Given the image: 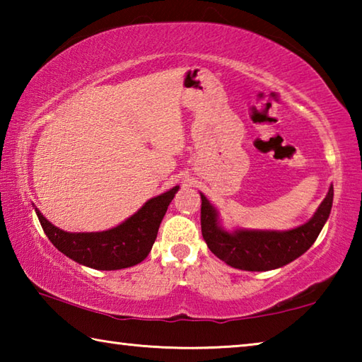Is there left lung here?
<instances>
[{
    "label": "left lung",
    "mask_w": 362,
    "mask_h": 362,
    "mask_svg": "<svg viewBox=\"0 0 362 362\" xmlns=\"http://www.w3.org/2000/svg\"><path fill=\"white\" fill-rule=\"evenodd\" d=\"M201 194V231L203 238L220 260L244 272H268L287 265L305 254L316 238L332 209L334 187L308 222L292 230H247L223 228L220 214L206 194Z\"/></svg>",
    "instance_id": "8db88e82"
}]
</instances>
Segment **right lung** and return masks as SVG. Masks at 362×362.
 Wrapping results in <instances>:
<instances>
[{"label": "right lung", "instance_id": "right-lung-1", "mask_svg": "<svg viewBox=\"0 0 362 362\" xmlns=\"http://www.w3.org/2000/svg\"><path fill=\"white\" fill-rule=\"evenodd\" d=\"M179 185L146 201L124 222L105 231L71 233L52 225L35 207L36 216L54 246L79 265L94 269H122L146 259L156 240L159 225Z\"/></svg>", "mask_w": 362, "mask_h": 362}]
</instances>
